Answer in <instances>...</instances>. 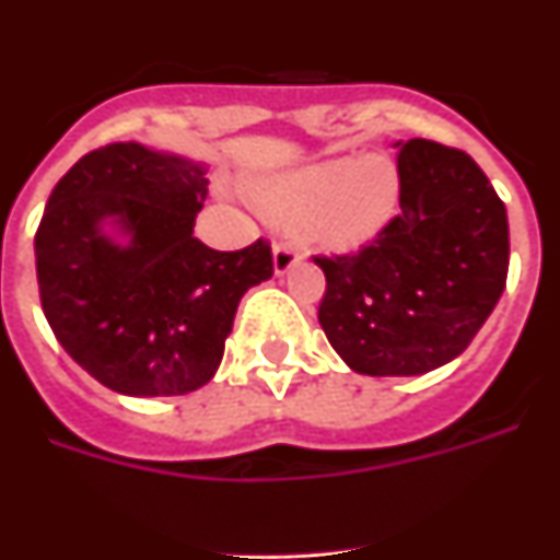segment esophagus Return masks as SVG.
<instances>
[{"label": "esophagus", "mask_w": 560, "mask_h": 560, "mask_svg": "<svg viewBox=\"0 0 560 560\" xmlns=\"http://www.w3.org/2000/svg\"><path fill=\"white\" fill-rule=\"evenodd\" d=\"M300 257H303L300 246L294 241H289V237H280L275 244V271L277 275H285L291 266L300 264Z\"/></svg>", "instance_id": "34e87169"}]
</instances>
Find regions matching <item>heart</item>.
Wrapping results in <instances>:
<instances>
[{"label": "heart", "mask_w": 560, "mask_h": 560, "mask_svg": "<svg viewBox=\"0 0 560 560\" xmlns=\"http://www.w3.org/2000/svg\"><path fill=\"white\" fill-rule=\"evenodd\" d=\"M257 205L280 219H303L305 235L328 249H355L389 221L398 176L384 156L336 160L255 185Z\"/></svg>", "instance_id": "obj_1"}]
</instances>
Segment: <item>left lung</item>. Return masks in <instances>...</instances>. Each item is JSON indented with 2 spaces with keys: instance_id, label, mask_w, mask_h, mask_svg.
I'll use <instances>...</instances> for the list:
<instances>
[{
  "instance_id": "obj_1",
  "label": "left lung",
  "mask_w": 560,
  "mask_h": 560,
  "mask_svg": "<svg viewBox=\"0 0 560 560\" xmlns=\"http://www.w3.org/2000/svg\"><path fill=\"white\" fill-rule=\"evenodd\" d=\"M400 212L325 271L319 325L355 373L420 375L457 359L504 291L508 212L482 167L434 140L398 142Z\"/></svg>"
}]
</instances>
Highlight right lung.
Returning <instances> with one entry per match:
<instances>
[{"label":"right lung","mask_w":560,"mask_h":560,"mask_svg":"<svg viewBox=\"0 0 560 560\" xmlns=\"http://www.w3.org/2000/svg\"><path fill=\"white\" fill-rule=\"evenodd\" d=\"M205 199V167L137 142L89 151L49 192L36 230L42 308L103 387L133 398L205 387L241 296L275 275L266 237L215 252L192 235ZM103 218L132 244L112 245Z\"/></svg>","instance_id":"obj_1"}]
</instances>
